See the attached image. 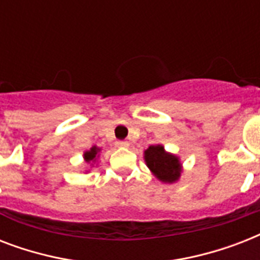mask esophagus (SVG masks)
I'll use <instances>...</instances> for the list:
<instances>
[{
  "label": "esophagus",
  "instance_id": "34e87169",
  "mask_svg": "<svg viewBox=\"0 0 260 260\" xmlns=\"http://www.w3.org/2000/svg\"><path fill=\"white\" fill-rule=\"evenodd\" d=\"M116 146L120 147V148H128L129 147V142H126V140H118L116 143Z\"/></svg>",
  "mask_w": 260,
  "mask_h": 260
}]
</instances>
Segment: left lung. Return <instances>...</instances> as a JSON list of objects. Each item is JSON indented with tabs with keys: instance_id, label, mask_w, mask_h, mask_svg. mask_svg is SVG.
<instances>
[{
	"instance_id": "left-lung-1",
	"label": "left lung",
	"mask_w": 260,
	"mask_h": 260,
	"mask_svg": "<svg viewBox=\"0 0 260 260\" xmlns=\"http://www.w3.org/2000/svg\"><path fill=\"white\" fill-rule=\"evenodd\" d=\"M144 160L158 181L163 183H175L182 175V163L179 156L167 152L162 144L150 146L144 151Z\"/></svg>"
}]
</instances>
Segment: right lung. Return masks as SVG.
Instances as JSON below:
<instances>
[{"label": "right lung", "mask_w": 260, "mask_h": 260, "mask_svg": "<svg viewBox=\"0 0 260 260\" xmlns=\"http://www.w3.org/2000/svg\"><path fill=\"white\" fill-rule=\"evenodd\" d=\"M100 152H101V148H98L97 146H93L90 150L85 151L83 152V159H85V163L93 166L94 163H97V159L100 158Z\"/></svg>", "instance_id": "right-lung-1"}]
</instances>
